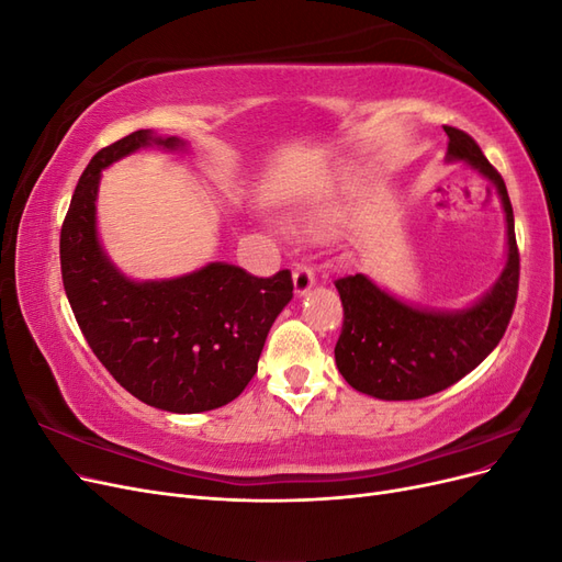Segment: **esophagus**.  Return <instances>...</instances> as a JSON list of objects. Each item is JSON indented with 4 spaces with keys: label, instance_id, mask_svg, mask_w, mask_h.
<instances>
[{
    "label": "esophagus",
    "instance_id": "obj_1",
    "mask_svg": "<svg viewBox=\"0 0 562 562\" xmlns=\"http://www.w3.org/2000/svg\"><path fill=\"white\" fill-rule=\"evenodd\" d=\"M293 285H295V293L304 295L310 293L312 288L316 285V274H314V267L307 262H297L293 269Z\"/></svg>",
    "mask_w": 562,
    "mask_h": 562
}]
</instances>
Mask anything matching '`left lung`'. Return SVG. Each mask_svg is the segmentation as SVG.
Here are the masks:
<instances>
[{
    "label": "left lung",
    "instance_id": "8db88e82",
    "mask_svg": "<svg viewBox=\"0 0 562 562\" xmlns=\"http://www.w3.org/2000/svg\"><path fill=\"white\" fill-rule=\"evenodd\" d=\"M446 133L450 159L473 166L502 196L508 260L497 285L471 310L457 314L415 310L363 274L335 281L345 310L335 345L337 370L356 391L382 401L431 396L469 375L499 345L518 300L520 252L504 178L469 133L452 126H446Z\"/></svg>",
    "mask_w": 562,
    "mask_h": 562
}]
</instances>
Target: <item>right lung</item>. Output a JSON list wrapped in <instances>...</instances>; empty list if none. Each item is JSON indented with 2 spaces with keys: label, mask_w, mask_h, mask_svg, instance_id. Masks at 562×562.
<instances>
[{
  "label": "right lung",
  "mask_w": 562,
  "mask_h": 562,
  "mask_svg": "<svg viewBox=\"0 0 562 562\" xmlns=\"http://www.w3.org/2000/svg\"><path fill=\"white\" fill-rule=\"evenodd\" d=\"M178 138L135 131L89 161L60 229L63 285L98 361L128 394L168 413L227 405L248 386L271 323L293 297L288 269L252 277L213 262L173 281L133 283L108 262L95 236L100 171L138 147Z\"/></svg>",
  "instance_id": "add662e5"
}]
</instances>
